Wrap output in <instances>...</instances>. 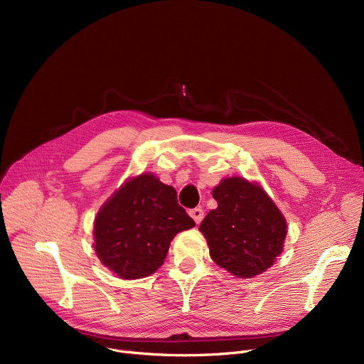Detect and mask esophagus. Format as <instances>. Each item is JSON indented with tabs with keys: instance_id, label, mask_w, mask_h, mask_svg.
<instances>
[{
	"instance_id": "1",
	"label": "esophagus",
	"mask_w": 364,
	"mask_h": 364,
	"mask_svg": "<svg viewBox=\"0 0 364 364\" xmlns=\"http://www.w3.org/2000/svg\"><path fill=\"white\" fill-rule=\"evenodd\" d=\"M190 217L195 220L196 224H200V221L203 220V209L202 208H195L190 211Z\"/></svg>"
}]
</instances>
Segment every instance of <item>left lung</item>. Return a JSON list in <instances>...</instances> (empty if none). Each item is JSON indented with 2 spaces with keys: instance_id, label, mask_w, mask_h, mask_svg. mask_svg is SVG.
I'll return each mask as SVG.
<instances>
[{
  "instance_id": "8db88e82",
  "label": "left lung",
  "mask_w": 364,
  "mask_h": 364,
  "mask_svg": "<svg viewBox=\"0 0 364 364\" xmlns=\"http://www.w3.org/2000/svg\"><path fill=\"white\" fill-rule=\"evenodd\" d=\"M218 208L209 211L199 230L211 258L237 277L265 272L282 254L286 220L262 188L245 178L223 180L213 192Z\"/></svg>"
}]
</instances>
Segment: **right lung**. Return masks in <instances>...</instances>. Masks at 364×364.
I'll use <instances>...</instances> for the list:
<instances>
[{
    "instance_id": "1",
    "label": "right lung",
    "mask_w": 364,
    "mask_h": 364,
    "mask_svg": "<svg viewBox=\"0 0 364 364\" xmlns=\"http://www.w3.org/2000/svg\"><path fill=\"white\" fill-rule=\"evenodd\" d=\"M195 227L174 187L141 174L125 183L94 223L95 254L122 279H141L164 264L178 232Z\"/></svg>"
}]
</instances>
